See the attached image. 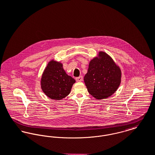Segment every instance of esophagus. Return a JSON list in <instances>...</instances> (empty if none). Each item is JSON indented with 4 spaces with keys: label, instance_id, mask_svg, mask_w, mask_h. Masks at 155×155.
<instances>
[{
    "label": "esophagus",
    "instance_id": "obj_1",
    "mask_svg": "<svg viewBox=\"0 0 155 155\" xmlns=\"http://www.w3.org/2000/svg\"><path fill=\"white\" fill-rule=\"evenodd\" d=\"M83 78L82 76H80V77H77V78H75V80H76V81H77V82H81V81H83Z\"/></svg>",
    "mask_w": 155,
    "mask_h": 155
}]
</instances>
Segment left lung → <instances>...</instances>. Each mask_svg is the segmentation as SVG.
<instances>
[{
	"label": "left lung",
	"instance_id": "left-lung-1",
	"mask_svg": "<svg viewBox=\"0 0 155 155\" xmlns=\"http://www.w3.org/2000/svg\"><path fill=\"white\" fill-rule=\"evenodd\" d=\"M84 80L88 93L97 99H103L112 96L119 87L121 71L110 56L99 52L98 57L90 62Z\"/></svg>",
	"mask_w": 155,
	"mask_h": 155
}]
</instances>
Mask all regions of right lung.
<instances>
[{"mask_svg": "<svg viewBox=\"0 0 155 155\" xmlns=\"http://www.w3.org/2000/svg\"><path fill=\"white\" fill-rule=\"evenodd\" d=\"M75 80L67 74L63 65L52 60L45 69L41 79V87L45 94L54 100L67 96Z\"/></svg>", "mask_w": 155, "mask_h": 155, "instance_id": "right-lung-1", "label": "right lung"}]
</instances>
